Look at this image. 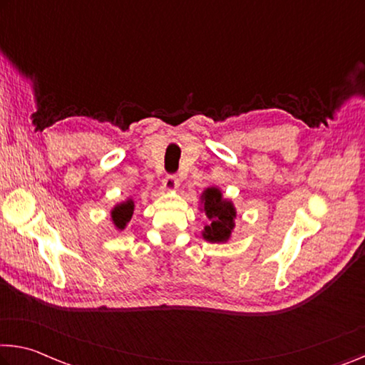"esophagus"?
<instances>
[{
	"label": "esophagus",
	"mask_w": 365,
	"mask_h": 365,
	"mask_svg": "<svg viewBox=\"0 0 365 365\" xmlns=\"http://www.w3.org/2000/svg\"><path fill=\"white\" fill-rule=\"evenodd\" d=\"M178 188V178L175 175H167L164 180H162V190L164 192H175Z\"/></svg>",
	"instance_id": "obj_1"
}]
</instances>
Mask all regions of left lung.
I'll return each mask as SVG.
<instances>
[{
	"instance_id": "left-lung-1",
	"label": "left lung",
	"mask_w": 365,
	"mask_h": 365,
	"mask_svg": "<svg viewBox=\"0 0 365 365\" xmlns=\"http://www.w3.org/2000/svg\"><path fill=\"white\" fill-rule=\"evenodd\" d=\"M201 211L210 219V224L205 225L203 237L207 242H227L235 227V207L232 201L224 200L221 190L216 187L206 188L201 195Z\"/></svg>"
}]
</instances>
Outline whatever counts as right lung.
<instances>
[{
  "mask_svg": "<svg viewBox=\"0 0 365 365\" xmlns=\"http://www.w3.org/2000/svg\"><path fill=\"white\" fill-rule=\"evenodd\" d=\"M133 211H135V203H133V200H126L123 203L115 206L112 210V214H110L115 227L118 230H123L126 227V224L130 222Z\"/></svg>",
  "mask_w": 365,
  "mask_h": 365,
  "instance_id": "1",
  "label": "right lung"
}]
</instances>
